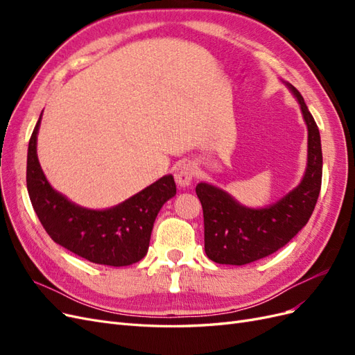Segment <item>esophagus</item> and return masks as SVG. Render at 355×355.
<instances>
[{
  "label": "esophagus",
  "instance_id": "1",
  "mask_svg": "<svg viewBox=\"0 0 355 355\" xmlns=\"http://www.w3.org/2000/svg\"><path fill=\"white\" fill-rule=\"evenodd\" d=\"M196 167L191 164L189 161H180V163L175 167V180L180 188H185L191 185L192 179H194Z\"/></svg>",
  "mask_w": 355,
  "mask_h": 355
}]
</instances>
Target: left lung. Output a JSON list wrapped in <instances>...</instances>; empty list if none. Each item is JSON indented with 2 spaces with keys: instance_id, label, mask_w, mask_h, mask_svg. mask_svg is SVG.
Segmentation results:
<instances>
[{
  "instance_id": "8db88e82",
  "label": "left lung",
  "mask_w": 355,
  "mask_h": 355,
  "mask_svg": "<svg viewBox=\"0 0 355 355\" xmlns=\"http://www.w3.org/2000/svg\"><path fill=\"white\" fill-rule=\"evenodd\" d=\"M300 105L308 127V163L300 184L265 209L241 206L228 192L209 184L197 185L202 206L204 250L209 259L223 265H245L282 249L309 220L318 200L323 154L318 127L292 84L286 83Z\"/></svg>"
}]
</instances>
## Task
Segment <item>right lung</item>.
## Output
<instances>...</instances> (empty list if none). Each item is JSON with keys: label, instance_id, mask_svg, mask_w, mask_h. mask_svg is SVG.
Masks as SVG:
<instances>
[{"label": "right lung", "instance_id": "add662e5", "mask_svg": "<svg viewBox=\"0 0 355 355\" xmlns=\"http://www.w3.org/2000/svg\"><path fill=\"white\" fill-rule=\"evenodd\" d=\"M40 120L28 146L26 187L37 216L51 240L93 263L127 266L146 254L157 214L176 196L171 175L163 176L136 196L106 210L71 202L49 184L37 155Z\"/></svg>", "mask_w": 355, "mask_h": 355}]
</instances>
